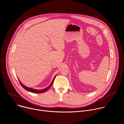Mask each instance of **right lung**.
Returning <instances> with one entry per match:
<instances>
[{"label":"right lung","mask_w":124,"mask_h":124,"mask_svg":"<svg viewBox=\"0 0 124 124\" xmlns=\"http://www.w3.org/2000/svg\"><path fill=\"white\" fill-rule=\"evenodd\" d=\"M55 76L54 77V79H53V80L52 82L51 83V84H50V85L48 87H47V88L44 89H43V90H37L33 89H32V88H28V87H27L25 86L24 85H23L22 84V83H21V82L19 81V80H19V82H20V85H21V86H22V87H23L25 90H26V91H29V92H31V93H45V92H46L47 91H48V90L50 88V87L52 86V84H53V83H54V79H55Z\"/></svg>","instance_id":"add662e5"}]
</instances>
